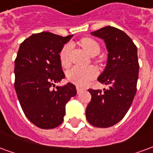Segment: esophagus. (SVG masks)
<instances>
[{"instance_id":"esophagus-1","label":"esophagus","mask_w":153,"mask_h":153,"mask_svg":"<svg viewBox=\"0 0 153 153\" xmlns=\"http://www.w3.org/2000/svg\"><path fill=\"white\" fill-rule=\"evenodd\" d=\"M82 91H83V89L81 88V87H79V86H77V87H76V91H77V93H78V94L79 93H81Z\"/></svg>"}]
</instances>
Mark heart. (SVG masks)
I'll return each instance as SVG.
<instances>
[{
    "instance_id": "1",
    "label": "heart",
    "mask_w": 153,
    "mask_h": 153,
    "mask_svg": "<svg viewBox=\"0 0 153 153\" xmlns=\"http://www.w3.org/2000/svg\"><path fill=\"white\" fill-rule=\"evenodd\" d=\"M82 47L86 51L88 54H92L96 51L100 52L99 44L92 39L85 38L81 41ZM71 51V45L66 44L60 53V60L63 67H68L70 62L69 55ZM96 76V68L93 67H80L75 66L68 71V78L72 83L79 86H84L90 81L94 79Z\"/></svg>"
}]
</instances>
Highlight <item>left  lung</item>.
Wrapping results in <instances>:
<instances>
[{"label": "left lung", "instance_id": "1", "mask_svg": "<svg viewBox=\"0 0 153 153\" xmlns=\"http://www.w3.org/2000/svg\"><path fill=\"white\" fill-rule=\"evenodd\" d=\"M91 34L105 44L107 63L97 79L109 88L104 91L89 89L91 100L85 116L93 126L108 128L123 119L134 100L139 71L137 49L126 33L114 27H104Z\"/></svg>", "mask_w": 153, "mask_h": 153}]
</instances>
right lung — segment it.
Masks as SVG:
<instances>
[{
	"mask_svg": "<svg viewBox=\"0 0 153 153\" xmlns=\"http://www.w3.org/2000/svg\"><path fill=\"white\" fill-rule=\"evenodd\" d=\"M72 36L33 33L19 48L15 61V89L25 116L40 128L59 126L66 104L76 95V86L70 82L52 88L65 78L59 53Z\"/></svg>",
	"mask_w": 153,
	"mask_h": 153,
	"instance_id": "1",
	"label": "right lung"
}]
</instances>
